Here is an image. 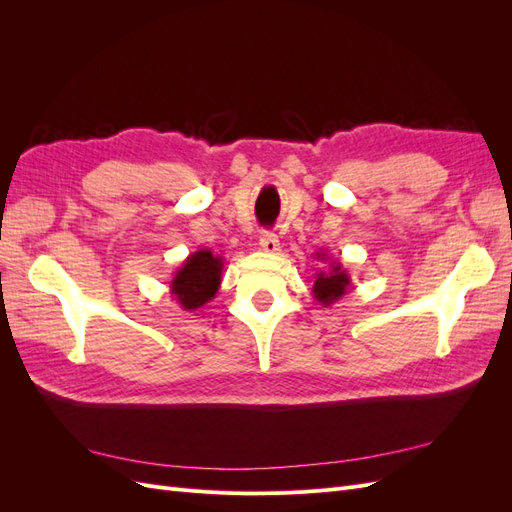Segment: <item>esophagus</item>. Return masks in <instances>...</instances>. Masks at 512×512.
Wrapping results in <instances>:
<instances>
[{
  "mask_svg": "<svg viewBox=\"0 0 512 512\" xmlns=\"http://www.w3.org/2000/svg\"><path fill=\"white\" fill-rule=\"evenodd\" d=\"M260 247L267 254H277V252H280V239H277V235H273V232H262Z\"/></svg>",
  "mask_w": 512,
  "mask_h": 512,
  "instance_id": "obj_1",
  "label": "esophagus"
}]
</instances>
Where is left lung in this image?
<instances>
[{"mask_svg":"<svg viewBox=\"0 0 512 512\" xmlns=\"http://www.w3.org/2000/svg\"><path fill=\"white\" fill-rule=\"evenodd\" d=\"M316 258L320 262H326L329 259L324 252H318ZM329 267H322L314 273V286H312V297L322 305V307H331L339 299L344 297L350 288V273L344 269V265L339 260H330L327 263Z\"/></svg>","mask_w":512,"mask_h":512,"instance_id":"8db88e82","label":"left lung"}]
</instances>
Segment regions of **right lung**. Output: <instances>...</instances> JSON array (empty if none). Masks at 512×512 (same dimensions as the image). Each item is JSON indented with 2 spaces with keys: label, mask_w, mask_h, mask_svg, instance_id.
Masks as SVG:
<instances>
[{
  "label": "right lung",
  "mask_w": 512,
  "mask_h": 512,
  "mask_svg": "<svg viewBox=\"0 0 512 512\" xmlns=\"http://www.w3.org/2000/svg\"><path fill=\"white\" fill-rule=\"evenodd\" d=\"M224 258L207 250L192 252L170 280V294L185 312L209 303L222 284Z\"/></svg>",
  "instance_id": "add662e5"
}]
</instances>
